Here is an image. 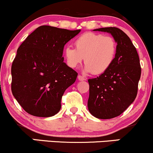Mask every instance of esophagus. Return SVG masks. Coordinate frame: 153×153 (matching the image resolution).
I'll use <instances>...</instances> for the list:
<instances>
[{"label": "esophagus", "mask_w": 153, "mask_h": 153, "mask_svg": "<svg viewBox=\"0 0 153 153\" xmlns=\"http://www.w3.org/2000/svg\"><path fill=\"white\" fill-rule=\"evenodd\" d=\"M78 79L79 80H80V81H82V80H85V77L82 76V75H79L78 76Z\"/></svg>", "instance_id": "esophagus-1"}]
</instances>
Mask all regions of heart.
<instances>
[{"instance_id":"obj_1","label":"heart","mask_w":153,"mask_h":153,"mask_svg":"<svg viewBox=\"0 0 153 153\" xmlns=\"http://www.w3.org/2000/svg\"><path fill=\"white\" fill-rule=\"evenodd\" d=\"M75 49L65 48V58L68 65L75 68L84 58L85 71L94 75L105 73L114 61L117 43L114 38L103 34L88 32L75 41Z\"/></svg>"}]
</instances>
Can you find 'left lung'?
Here are the masks:
<instances>
[{
	"label": "left lung",
	"mask_w": 153,
	"mask_h": 153,
	"mask_svg": "<svg viewBox=\"0 0 153 153\" xmlns=\"http://www.w3.org/2000/svg\"><path fill=\"white\" fill-rule=\"evenodd\" d=\"M112 35L117 43L114 61L107 71L88 79L89 112L98 119L114 118L129 107L137 94L141 75L140 58L131 39L116 27L94 29Z\"/></svg>",
	"instance_id": "8db88e82"
}]
</instances>
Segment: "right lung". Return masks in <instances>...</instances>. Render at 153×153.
Wrapping results in <instances>:
<instances>
[{"label":"right lung","mask_w":153,"mask_h":153,"mask_svg":"<svg viewBox=\"0 0 153 153\" xmlns=\"http://www.w3.org/2000/svg\"><path fill=\"white\" fill-rule=\"evenodd\" d=\"M80 31L41 26L18 48L11 66V91L28 114L50 117L59 111L62 95L78 76L64 62L63 49Z\"/></svg>","instance_id":"right-lung-1"}]
</instances>
